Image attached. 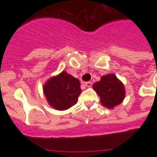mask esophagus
<instances>
[{"instance_id":"34e87169","label":"esophagus","mask_w":157,"mask_h":157,"mask_svg":"<svg viewBox=\"0 0 157 157\" xmlns=\"http://www.w3.org/2000/svg\"><path fill=\"white\" fill-rule=\"evenodd\" d=\"M85 86L87 87H91L92 86V82H85Z\"/></svg>"}]
</instances>
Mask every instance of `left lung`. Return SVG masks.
I'll list each match as a JSON object with an SVG mask.
<instances>
[{"mask_svg": "<svg viewBox=\"0 0 157 157\" xmlns=\"http://www.w3.org/2000/svg\"><path fill=\"white\" fill-rule=\"evenodd\" d=\"M93 86L101 98V104L109 109L121 103L125 96L123 83L113 74L102 76L101 81L94 83Z\"/></svg>", "mask_w": 157, "mask_h": 157, "instance_id": "left-lung-1", "label": "left lung"}]
</instances>
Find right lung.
I'll return each instance as SVG.
<instances>
[{
  "label": "right lung",
  "mask_w": 157,
  "mask_h": 157,
  "mask_svg": "<svg viewBox=\"0 0 157 157\" xmlns=\"http://www.w3.org/2000/svg\"><path fill=\"white\" fill-rule=\"evenodd\" d=\"M43 90L49 105L60 111L75 105L82 91L78 79L65 71L51 78Z\"/></svg>",
  "instance_id": "1"
}]
</instances>
